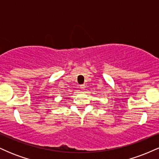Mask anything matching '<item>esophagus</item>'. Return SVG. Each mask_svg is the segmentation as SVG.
Segmentation results:
<instances>
[{
    "instance_id": "obj_1",
    "label": "esophagus",
    "mask_w": 159,
    "mask_h": 159,
    "mask_svg": "<svg viewBox=\"0 0 159 159\" xmlns=\"http://www.w3.org/2000/svg\"><path fill=\"white\" fill-rule=\"evenodd\" d=\"M85 87H86V86H85L84 84H82V85H80V88H81L82 90H84Z\"/></svg>"
}]
</instances>
